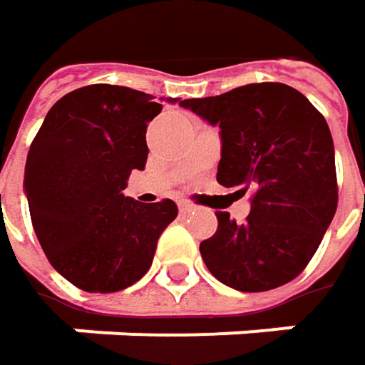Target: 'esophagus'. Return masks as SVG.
<instances>
[{
    "label": "esophagus",
    "mask_w": 365,
    "mask_h": 365,
    "mask_svg": "<svg viewBox=\"0 0 365 365\" xmlns=\"http://www.w3.org/2000/svg\"><path fill=\"white\" fill-rule=\"evenodd\" d=\"M178 207H180V212H182V214H189V212H193V210H195V205L189 204V202H182Z\"/></svg>",
    "instance_id": "34e87169"
}]
</instances>
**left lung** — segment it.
<instances>
[{
    "instance_id": "1",
    "label": "left lung",
    "mask_w": 365,
    "mask_h": 365,
    "mask_svg": "<svg viewBox=\"0 0 365 365\" xmlns=\"http://www.w3.org/2000/svg\"><path fill=\"white\" fill-rule=\"evenodd\" d=\"M180 105L220 128L216 180L254 191L244 222L216 212V233L200 244L205 267L242 292L292 282L317 252L339 205L334 143L324 115L277 81Z\"/></svg>"
}]
</instances>
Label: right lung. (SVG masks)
I'll return each instance as SVG.
<instances>
[{
	"mask_svg": "<svg viewBox=\"0 0 365 365\" xmlns=\"http://www.w3.org/2000/svg\"><path fill=\"white\" fill-rule=\"evenodd\" d=\"M151 94L92 83L46 115L24 165L31 222L50 264L86 292H119L151 267L158 240L176 218L172 200L140 204L125 180L147 161Z\"/></svg>",
	"mask_w": 365,
	"mask_h": 365,
	"instance_id": "obj_1",
	"label": "right lung"
}]
</instances>
